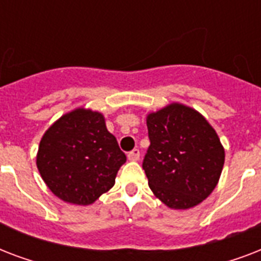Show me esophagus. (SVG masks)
I'll return each mask as SVG.
<instances>
[{"label":"esophagus","mask_w":261,"mask_h":261,"mask_svg":"<svg viewBox=\"0 0 261 261\" xmlns=\"http://www.w3.org/2000/svg\"><path fill=\"white\" fill-rule=\"evenodd\" d=\"M139 155H141V151H139V149H134V150H131L128 154H127V157H128V160L130 161H137V160H139Z\"/></svg>","instance_id":"esophagus-1"}]
</instances>
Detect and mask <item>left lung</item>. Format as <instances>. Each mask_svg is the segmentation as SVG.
I'll use <instances>...</instances> for the list:
<instances>
[{
    "label": "left lung",
    "mask_w": 261,
    "mask_h": 261,
    "mask_svg": "<svg viewBox=\"0 0 261 261\" xmlns=\"http://www.w3.org/2000/svg\"><path fill=\"white\" fill-rule=\"evenodd\" d=\"M147 147L142 168L153 194L171 208H190L217 186L225 150L202 115L171 104L147 116Z\"/></svg>",
    "instance_id": "1"
}]
</instances>
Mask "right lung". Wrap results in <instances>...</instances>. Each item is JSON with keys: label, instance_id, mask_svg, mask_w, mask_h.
<instances>
[{"label": "right lung", "instance_id": "add662e5", "mask_svg": "<svg viewBox=\"0 0 261 261\" xmlns=\"http://www.w3.org/2000/svg\"><path fill=\"white\" fill-rule=\"evenodd\" d=\"M126 154L107 130L104 116L79 108L63 115L43 135L36 165L51 192L87 206L112 188Z\"/></svg>", "mask_w": 261, "mask_h": 261}]
</instances>
